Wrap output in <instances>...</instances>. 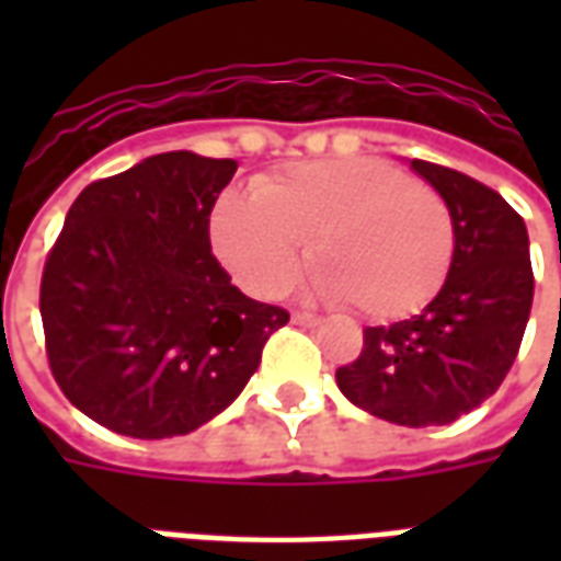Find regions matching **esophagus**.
<instances>
[{"label":"esophagus","mask_w":561,"mask_h":561,"mask_svg":"<svg viewBox=\"0 0 561 561\" xmlns=\"http://www.w3.org/2000/svg\"><path fill=\"white\" fill-rule=\"evenodd\" d=\"M291 321L294 324H300V328H316V324H321V318L312 316V312H294Z\"/></svg>","instance_id":"esophagus-1"}]
</instances>
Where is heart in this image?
Segmentation results:
<instances>
[{"label":"heart","mask_w":561,"mask_h":561,"mask_svg":"<svg viewBox=\"0 0 561 561\" xmlns=\"http://www.w3.org/2000/svg\"><path fill=\"white\" fill-rule=\"evenodd\" d=\"M209 233L221 264L257 297L291 282L309 243V291L352 300L376 321L430 304L454 257L445 197L378 159L306 161L261 180L252 197H219Z\"/></svg>","instance_id":"1"}]
</instances>
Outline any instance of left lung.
Masks as SVG:
<instances>
[{
    "instance_id": "8db88e82",
    "label": "left lung",
    "mask_w": 561,
    "mask_h": 561,
    "mask_svg": "<svg viewBox=\"0 0 561 561\" xmlns=\"http://www.w3.org/2000/svg\"><path fill=\"white\" fill-rule=\"evenodd\" d=\"M445 197L454 257L421 312L364 330V352L336 369L345 400L400 426H445L490 400L519 352L535 297L526 221L466 173L412 159Z\"/></svg>"
}]
</instances>
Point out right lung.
Segmentation results:
<instances>
[{
  "mask_svg": "<svg viewBox=\"0 0 561 561\" xmlns=\"http://www.w3.org/2000/svg\"><path fill=\"white\" fill-rule=\"evenodd\" d=\"M237 161L161 152L87 185L42 276L56 385L131 438H171L231 405L279 306L245 297L209 249V213Z\"/></svg>",
  "mask_w": 561,
  "mask_h": 561,
  "instance_id": "obj_1",
  "label": "right lung"
}]
</instances>
